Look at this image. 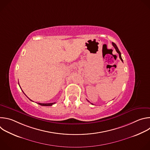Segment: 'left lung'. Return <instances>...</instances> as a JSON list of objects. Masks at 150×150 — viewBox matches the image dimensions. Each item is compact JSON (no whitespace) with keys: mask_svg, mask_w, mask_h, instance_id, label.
<instances>
[{"mask_svg":"<svg viewBox=\"0 0 150 150\" xmlns=\"http://www.w3.org/2000/svg\"><path fill=\"white\" fill-rule=\"evenodd\" d=\"M112 45L113 46V47L115 48V49H116V52L119 53V58L120 59V60L123 62V59H122V56H121V53L120 52V51H119V49L117 48V46L116 45V44L115 43H114V42H112ZM88 102H90L88 100ZM91 104H93V103H91Z\"/></svg>","mask_w":150,"mask_h":150,"instance_id":"left-lung-1","label":"left lung"}]
</instances>
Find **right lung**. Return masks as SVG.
I'll return each mask as SVG.
<instances>
[{"label":"right lung","mask_w":150,"mask_h":150,"mask_svg":"<svg viewBox=\"0 0 150 150\" xmlns=\"http://www.w3.org/2000/svg\"><path fill=\"white\" fill-rule=\"evenodd\" d=\"M24 93V92H23ZM30 99V98H29ZM31 101H32L31 100H30ZM56 103L54 102V103H38V104H40V105H43V106H51V105H52L53 104H55Z\"/></svg>","instance_id":"right-lung-1"}]
</instances>
